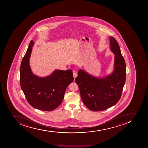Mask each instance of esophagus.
Instances as JSON below:
<instances>
[{"instance_id": "1", "label": "esophagus", "mask_w": 148, "mask_h": 148, "mask_svg": "<svg viewBox=\"0 0 148 148\" xmlns=\"http://www.w3.org/2000/svg\"><path fill=\"white\" fill-rule=\"evenodd\" d=\"M73 75L74 78L75 79V78H76V77H77V72H76V71H74L73 73Z\"/></svg>"}]
</instances>
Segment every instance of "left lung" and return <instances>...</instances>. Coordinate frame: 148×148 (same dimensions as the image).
<instances>
[{
	"label": "left lung",
	"instance_id": "1",
	"mask_svg": "<svg viewBox=\"0 0 148 148\" xmlns=\"http://www.w3.org/2000/svg\"><path fill=\"white\" fill-rule=\"evenodd\" d=\"M110 47L115 54L114 70L102 79L94 77L80 69L75 81L83 103L93 111H101L116 104L125 83L126 64L115 38L110 37Z\"/></svg>",
	"mask_w": 148,
	"mask_h": 148
}]
</instances>
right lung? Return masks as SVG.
<instances>
[{
  "instance_id": "1",
  "label": "right lung",
  "mask_w": 148,
  "mask_h": 148,
  "mask_svg": "<svg viewBox=\"0 0 148 148\" xmlns=\"http://www.w3.org/2000/svg\"><path fill=\"white\" fill-rule=\"evenodd\" d=\"M34 42L29 43L23 58L20 69V82L28 103L35 108L51 111L62 103L67 87L73 81L71 69L56 70L46 77L33 74L29 65V58Z\"/></svg>"
}]
</instances>
